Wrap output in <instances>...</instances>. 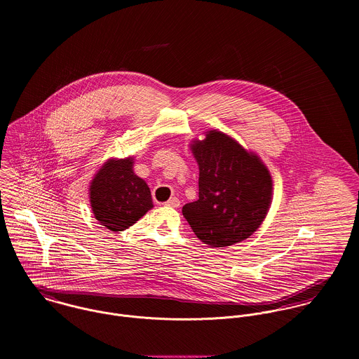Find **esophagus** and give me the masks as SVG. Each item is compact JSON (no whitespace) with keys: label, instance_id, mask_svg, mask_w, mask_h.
Returning <instances> with one entry per match:
<instances>
[{"label":"esophagus","instance_id":"1","mask_svg":"<svg viewBox=\"0 0 359 359\" xmlns=\"http://www.w3.org/2000/svg\"><path fill=\"white\" fill-rule=\"evenodd\" d=\"M180 205H181V202H180V199H178V198H175V196L165 202V205H168V207H174V208L180 207Z\"/></svg>","mask_w":359,"mask_h":359}]
</instances>
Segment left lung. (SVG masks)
Listing matches in <instances>:
<instances>
[{"label": "left lung", "instance_id": "left-lung-1", "mask_svg": "<svg viewBox=\"0 0 359 359\" xmlns=\"http://www.w3.org/2000/svg\"><path fill=\"white\" fill-rule=\"evenodd\" d=\"M199 165V199L182 207L195 235L210 248H225L250 238L272 203V177L256 152L231 135L208 130L192 140Z\"/></svg>", "mask_w": 359, "mask_h": 359}]
</instances>
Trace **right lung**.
<instances>
[{
  "instance_id": "add662e5",
  "label": "right lung",
  "mask_w": 359,
  "mask_h": 359,
  "mask_svg": "<svg viewBox=\"0 0 359 359\" xmlns=\"http://www.w3.org/2000/svg\"><path fill=\"white\" fill-rule=\"evenodd\" d=\"M95 219L111 232L134 225L152 207L148 184L134 172V157L107 158L88 188Z\"/></svg>"
}]
</instances>
